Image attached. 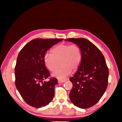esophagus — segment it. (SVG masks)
I'll return each instance as SVG.
<instances>
[{"mask_svg":"<svg viewBox=\"0 0 122 122\" xmlns=\"http://www.w3.org/2000/svg\"><path fill=\"white\" fill-rule=\"evenodd\" d=\"M65 81H66L65 80H58V82L60 83H64Z\"/></svg>","mask_w":122,"mask_h":122,"instance_id":"34e87169","label":"esophagus"}]
</instances>
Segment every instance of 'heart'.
<instances>
[{
  "mask_svg": "<svg viewBox=\"0 0 122 122\" xmlns=\"http://www.w3.org/2000/svg\"><path fill=\"white\" fill-rule=\"evenodd\" d=\"M52 54L46 53L44 61L47 68L51 71L56 69L57 62L61 61V68L56 70L52 76L58 79L65 78L71 73L72 70L75 71L80 65L82 59L81 51L76 44H60L51 50Z\"/></svg>",
  "mask_w": 122,
  "mask_h": 122,
  "instance_id": "obj_1",
  "label": "heart"
}]
</instances>
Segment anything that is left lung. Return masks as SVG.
Segmentation results:
<instances>
[{"instance_id": "1", "label": "left lung", "mask_w": 122, "mask_h": 122, "mask_svg": "<svg viewBox=\"0 0 122 122\" xmlns=\"http://www.w3.org/2000/svg\"><path fill=\"white\" fill-rule=\"evenodd\" d=\"M65 40L78 45L82 54L78 70L70 78L73 84L70 100L79 108H90L100 100L108 86L109 71L105 58L100 50L86 39Z\"/></svg>"}]
</instances>
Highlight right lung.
Wrapping results in <instances>:
<instances>
[{"label":"right lung","mask_w":122,"mask_h":122,"mask_svg":"<svg viewBox=\"0 0 122 122\" xmlns=\"http://www.w3.org/2000/svg\"><path fill=\"white\" fill-rule=\"evenodd\" d=\"M62 39H35L25 45L18 54L15 68V84L25 102L41 108L52 100L56 78L43 81L50 76L44 56L47 50Z\"/></svg>","instance_id":"obj_1"}]
</instances>
